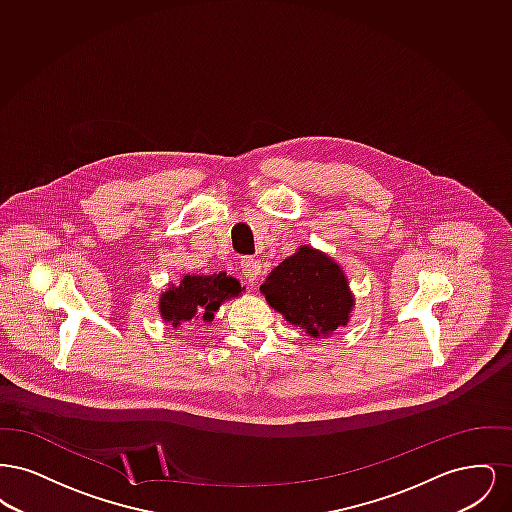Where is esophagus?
Instances as JSON below:
<instances>
[{
	"mask_svg": "<svg viewBox=\"0 0 512 512\" xmlns=\"http://www.w3.org/2000/svg\"><path fill=\"white\" fill-rule=\"evenodd\" d=\"M240 267H242V276H244L245 282L253 286V284L257 282L259 272H261L259 261H255L253 257H244V259H242V263H240Z\"/></svg>",
	"mask_w": 512,
	"mask_h": 512,
	"instance_id": "34e87169",
	"label": "esophagus"
}]
</instances>
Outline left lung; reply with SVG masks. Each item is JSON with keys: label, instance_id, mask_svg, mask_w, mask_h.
<instances>
[{"label": "left lung", "instance_id": "1", "mask_svg": "<svg viewBox=\"0 0 512 512\" xmlns=\"http://www.w3.org/2000/svg\"><path fill=\"white\" fill-rule=\"evenodd\" d=\"M268 305L311 338H330L347 326L355 295L345 270L313 245L299 249L272 268L261 284Z\"/></svg>", "mask_w": 512, "mask_h": 512}]
</instances>
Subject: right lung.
I'll return each instance as SVG.
<instances>
[{
	"label": "right lung",
	"instance_id": "obj_1",
	"mask_svg": "<svg viewBox=\"0 0 512 512\" xmlns=\"http://www.w3.org/2000/svg\"><path fill=\"white\" fill-rule=\"evenodd\" d=\"M242 292L240 280L226 272L186 274L159 295V315L174 330L195 320L211 324L220 305L240 297Z\"/></svg>",
	"mask_w": 512,
	"mask_h": 512
}]
</instances>
